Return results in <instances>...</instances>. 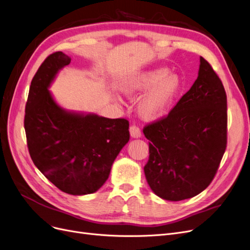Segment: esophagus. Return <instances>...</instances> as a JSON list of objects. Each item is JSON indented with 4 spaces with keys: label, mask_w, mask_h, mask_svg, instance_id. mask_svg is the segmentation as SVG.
Wrapping results in <instances>:
<instances>
[{
    "label": "esophagus",
    "mask_w": 250,
    "mask_h": 250,
    "mask_svg": "<svg viewBox=\"0 0 250 250\" xmlns=\"http://www.w3.org/2000/svg\"><path fill=\"white\" fill-rule=\"evenodd\" d=\"M129 130H130V135H131L133 138H138V137L142 136L141 129H139L138 126H136V125H131V126H130V129H129Z\"/></svg>",
    "instance_id": "1"
}]
</instances>
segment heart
Segmentation results:
<instances>
[{
  "label": "heart",
  "mask_w": 250,
  "mask_h": 250,
  "mask_svg": "<svg viewBox=\"0 0 250 250\" xmlns=\"http://www.w3.org/2000/svg\"><path fill=\"white\" fill-rule=\"evenodd\" d=\"M124 89L132 95L148 91L138 103L137 112L142 119L152 121L167 113L181 91L182 81L168 68L159 67L134 76Z\"/></svg>",
  "instance_id": "obj_1"
}]
</instances>
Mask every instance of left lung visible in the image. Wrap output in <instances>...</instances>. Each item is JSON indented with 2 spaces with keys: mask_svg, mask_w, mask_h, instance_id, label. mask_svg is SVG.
Instances as JSON below:
<instances>
[{
  "mask_svg": "<svg viewBox=\"0 0 250 250\" xmlns=\"http://www.w3.org/2000/svg\"><path fill=\"white\" fill-rule=\"evenodd\" d=\"M227 94L203 57L198 78L167 116L146 124L148 186L169 201L192 198L210 185L227 147Z\"/></svg>",
  "mask_w": 250,
  "mask_h": 250,
  "instance_id": "8db88e82",
  "label": "left lung"
}]
</instances>
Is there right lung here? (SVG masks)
<instances>
[{
  "label": "right lung",
  "mask_w": 250,
  "mask_h": 250,
  "mask_svg": "<svg viewBox=\"0 0 250 250\" xmlns=\"http://www.w3.org/2000/svg\"><path fill=\"white\" fill-rule=\"evenodd\" d=\"M71 62L58 51L50 54L34 76L25 104L24 129L34 164L61 191L69 195L96 192L128 143V120L67 113L48 87Z\"/></svg>",
  "instance_id": "add662e5"
}]
</instances>
